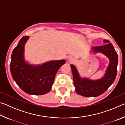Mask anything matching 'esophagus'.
Returning <instances> with one entry per match:
<instances>
[{"label":"esophagus","mask_w":125,"mask_h":125,"mask_svg":"<svg viewBox=\"0 0 125 125\" xmlns=\"http://www.w3.org/2000/svg\"><path fill=\"white\" fill-rule=\"evenodd\" d=\"M67 60L68 61H70V62H72V61H73L74 60V58L72 56H69L67 57Z\"/></svg>","instance_id":"1"}]
</instances>
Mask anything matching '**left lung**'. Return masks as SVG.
Wrapping results in <instances>:
<instances>
[{
	"mask_svg": "<svg viewBox=\"0 0 125 125\" xmlns=\"http://www.w3.org/2000/svg\"><path fill=\"white\" fill-rule=\"evenodd\" d=\"M103 43L105 45L93 47L90 49L93 53H101L109 59V65L103 77L94 80L87 77H82L75 65L71 64L75 92L80 95L84 97L100 95L107 90L115 79L117 74L118 55L109 41L104 40Z\"/></svg>",
	"mask_w": 125,
	"mask_h": 125,
	"instance_id": "left-lung-1",
	"label": "left lung"
}]
</instances>
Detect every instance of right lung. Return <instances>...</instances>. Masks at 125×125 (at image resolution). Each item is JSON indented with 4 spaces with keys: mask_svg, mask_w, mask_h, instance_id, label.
<instances>
[{
    "mask_svg": "<svg viewBox=\"0 0 125 125\" xmlns=\"http://www.w3.org/2000/svg\"><path fill=\"white\" fill-rule=\"evenodd\" d=\"M30 36H25L12 51L10 69L12 77L27 94L41 95L52 88L58 69L66 62L65 60H51L40 64H32L25 58V46Z\"/></svg>",
    "mask_w": 125,
    "mask_h": 125,
    "instance_id": "add662e5",
    "label": "right lung"
}]
</instances>
